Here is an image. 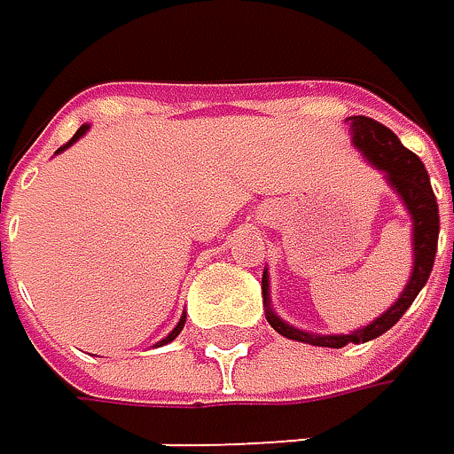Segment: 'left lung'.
Wrapping results in <instances>:
<instances>
[{
  "label": "left lung",
  "instance_id": "1",
  "mask_svg": "<svg viewBox=\"0 0 454 454\" xmlns=\"http://www.w3.org/2000/svg\"><path fill=\"white\" fill-rule=\"evenodd\" d=\"M353 125V144L364 152V157L380 168V171L387 176L390 187L402 195L407 211L412 214V240H415V267H412V278L407 283L404 294L395 300L377 321H372L369 326L353 332V334H308L300 332L294 326H289L286 321H280L270 308H267V324L289 340L297 342H308V345H321V348H345L350 342H369L380 334H385L395 321H399L410 305L415 302V297L420 294V289L426 286V280L434 270V256H436V243H439V206H436V195L431 190L428 182V171L420 162V157L415 152H410L399 138H395L393 130H387L385 125H380L372 117H350ZM262 294H264V305H270L267 297V272L262 275Z\"/></svg>",
  "mask_w": 454,
  "mask_h": 454
}]
</instances>
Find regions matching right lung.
Segmentation results:
<instances>
[{
  "instance_id": "1",
  "label": "right lung",
  "mask_w": 454,
  "mask_h": 454,
  "mask_svg": "<svg viewBox=\"0 0 454 454\" xmlns=\"http://www.w3.org/2000/svg\"><path fill=\"white\" fill-rule=\"evenodd\" d=\"M85 130H88V125H82V128H80V130H77V133H74V136H72V141H69V144H74V141H77V138H80V136H82V133H85ZM69 144H64V146H61V149H67V146H69ZM182 326H184V318H182V321H179V326H176V329H174V332H171V334H168V337H165V340H162V342H160V345H165V342H171V340H174V337H176V334H179V332H182Z\"/></svg>"
}]
</instances>
